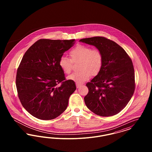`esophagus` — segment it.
<instances>
[{"mask_svg":"<svg viewBox=\"0 0 152 152\" xmlns=\"http://www.w3.org/2000/svg\"><path fill=\"white\" fill-rule=\"evenodd\" d=\"M82 86V84H78V83H76V87L78 88H79L80 87H81Z\"/></svg>","mask_w":152,"mask_h":152,"instance_id":"1","label":"esophagus"}]
</instances>
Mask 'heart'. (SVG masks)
<instances>
[{
	"instance_id": "1",
	"label": "heart",
	"mask_w": 152,
	"mask_h": 152,
	"mask_svg": "<svg viewBox=\"0 0 152 152\" xmlns=\"http://www.w3.org/2000/svg\"><path fill=\"white\" fill-rule=\"evenodd\" d=\"M70 58L61 57L58 64L65 74H69L72 70V63L80 61L78 72L73 73L68 77L76 83L81 84L89 79L91 76H96L100 72L103 65V56L97 49H92L89 46L80 44L69 53Z\"/></svg>"
}]
</instances>
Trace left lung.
I'll use <instances>...</instances> for the list:
<instances>
[{
  "instance_id": "8db88e82",
  "label": "left lung",
  "mask_w": 152,
  "mask_h": 152,
  "mask_svg": "<svg viewBox=\"0 0 152 152\" xmlns=\"http://www.w3.org/2000/svg\"><path fill=\"white\" fill-rule=\"evenodd\" d=\"M80 42L94 45L103 56L100 72L86 84L87 108L99 116L115 115L126 106L134 92L132 61L121 46L105 37L82 39Z\"/></svg>"
}]
</instances>
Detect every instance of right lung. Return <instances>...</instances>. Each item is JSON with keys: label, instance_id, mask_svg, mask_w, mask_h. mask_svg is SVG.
Instances as JSON below:
<instances>
[{"label": "right lung", "instance_id": "add662e5", "mask_svg": "<svg viewBox=\"0 0 152 152\" xmlns=\"http://www.w3.org/2000/svg\"><path fill=\"white\" fill-rule=\"evenodd\" d=\"M75 42V39H39L22 58L16 77L18 97L23 107L38 119L60 116L76 89L73 80H66L58 64Z\"/></svg>", "mask_w": 152, "mask_h": 152}]
</instances>
